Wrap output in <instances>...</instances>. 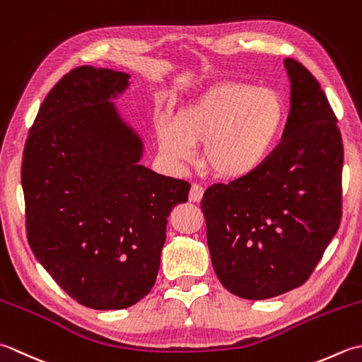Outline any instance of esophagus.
Returning <instances> with one entry per match:
<instances>
[{
	"instance_id": "obj_1",
	"label": "esophagus",
	"mask_w": 362,
	"mask_h": 362,
	"mask_svg": "<svg viewBox=\"0 0 362 362\" xmlns=\"http://www.w3.org/2000/svg\"><path fill=\"white\" fill-rule=\"evenodd\" d=\"M203 194H204V189L202 186H198V184H192L190 192H189V200L192 203H200Z\"/></svg>"
}]
</instances>
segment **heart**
I'll use <instances>...</instances> for the list:
<instances>
[{
  "instance_id": "b5f03b06",
  "label": "heart",
  "mask_w": 362,
  "mask_h": 362,
  "mask_svg": "<svg viewBox=\"0 0 362 362\" xmlns=\"http://www.w3.org/2000/svg\"><path fill=\"white\" fill-rule=\"evenodd\" d=\"M287 120L286 101L274 88L222 81L154 123L162 156L180 164L203 145L208 170L225 181L245 180L274 156Z\"/></svg>"
}]
</instances>
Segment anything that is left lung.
Here are the masks:
<instances>
[{
    "label": "left lung",
    "mask_w": 362,
    "mask_h": 362,
    "mask_svg": "<svg viewBox=\"0 0 362 362\" xmlns=\"http://www.w3.org/2000/svg\"><path fill=\"white\" fill-rule=\"evenodd\" d=\"M291 110L259 172L214 184L202 209L212 267L247 300L289 292L311 276L342 217L344 146L327 95L308 69L284 59Z\"/></svg>",
    "instance_id": "obj_1"
}]
</instances>
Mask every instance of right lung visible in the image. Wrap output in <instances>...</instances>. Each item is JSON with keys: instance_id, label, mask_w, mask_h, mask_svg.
<instances>
[{"instance_id": "right-lung-1", "label": "right lung", "mask_w": 362, "mask_h": 362, "mask_svg": "<svg viewBox=\"0 0 362 362\" xmlns=\"http://www.w3.org/2000/svg\"><path fill=\"white\" fill-rule=\"evenodd\" d=\"M128 86V73L73 69L43 100L21 162L29 247L73 300L100 311L148 295L167 217L190 190L139 164L142 139L110 101Z\"/></svg>"}]
</instances>
